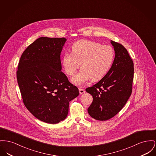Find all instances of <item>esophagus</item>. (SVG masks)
<instances>
[{
  "label": "esophagus",
  "mask_w": 156,
  "mask_h": 156,
  "mask_svg": "<svg viewBox=\"0 0 156 156\" xmlns=\"http://www.w3.org/2000/svg\"><path fill=\"white\" fill-rule=\"evenodd\" d=\"M79 92H80V94H83L85 92V91L84 89H83V88H79Z\"/></svg>",
  "instance_id": "1"
}]
</instances>
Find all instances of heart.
Here are the masks:
<instances>
[{"label": "heart", "mask_w": 156, "mask_h": 156, "mask_svg": "<svg viewBox=\"0 0 156 156\" xmlns=\"http://www.w3.org/2000/svg\"><path fill=\"white\" fill-rule=\"evenodd\" d=\"M71 52L65 54L62 66L68 75L73 76L81 64V70L72 79V82L78 85L90 80L92 82L100 80L110 70L114 58L111 46L88 40L75 42Z\"/></svg>", "instance_id": "heart-1"}]
</instances>
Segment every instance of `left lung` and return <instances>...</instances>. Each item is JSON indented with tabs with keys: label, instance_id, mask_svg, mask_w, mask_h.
<instances>
[{
	"label": "left lung",
	"instance_id": "obj_1",
	"mask_svg": "<svg viewBox=\"0 0 156 156\" xmlns=\"http://www.w3.org/2000/svg\"><path fill=\"white\" fill-rule=\"evenodd\" d=\"M115 58L110 70L101 80L85 90L92 96L88 108L94 119L106 121L117 115L128 101L134 78V63L126 48L111 41Z\"/></svg>",
	"mask_w": 156,
	"mask_h": 156
}]
</instances>
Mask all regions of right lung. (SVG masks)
Masks as SVG:
<instances>
[{"instance_id":"obj_1","label":"right lung","mask_w":156,"mask_h":156,"mask_svg":"<svg viewBox=\"0 0 156 156\" xmlns=\"http://www.w3.org/2000/svg\"><path fill=\"white\" fill-rule=\"evenodd\" d=\"M64 37H41L21 55L16 72L23 102L37 119L56 124L66 119L78 88L61 71Z\"/></svg>"}]
</instances>
